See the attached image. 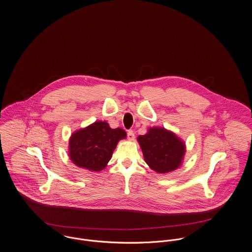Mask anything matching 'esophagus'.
<instances>
[{
  "instance_id": "obj_1",
  "label": "esophagus",
  "mask_w": 252,
  "mask_h": 252,
  "mask_svg": "<svg viewBox=\"0 0 252 252\" xmlns=\"http://www.w3.org/2000/svg\"><path fill=\"white\" fill-rule=\"evenodd\" d=\"M127 137H128V139H129V140L133 141V140L135 139V133H134L133 131H128V133H127Z\"/></svg>"
}]
</instances>
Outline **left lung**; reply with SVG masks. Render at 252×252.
Wrapping results in <instances>:
<instances>
[{
  "instance_id": "8db88e82",
  "label": "left lung",
  "mask_w": 252,
  "mask_h": 252,
  "mask_svg": "<svg viewBox=\"0 0 252 252\" xmlns=\"http://www.w3.org/2000/svg\"><path fill=\"white\" fill-rule=\"evenodd\" d=\"M137 139L145 162L157 173H168L182 165L186 143L173 132L162 127H152Z\"/></svg>"
}]
</instances>
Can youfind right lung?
Masks as SVG:
<instances>
[{"label": "right lung", "instance_id": "obj_1", "mask_svg": "<svg viewBox=\"0 0 252 252\" xmlns=\"http://www.w3.org/2000/svg\"><path fill=\"white\" fill-rule=\"evenodd\" d=\"M126 137L127 134L123 129H112L106 121H95L71 135L69 158L78 167L95 172L101 171L112 159L118 141Z\"/></svg>", "mask_w": 252, "mask_h": 252}]
</instances>
